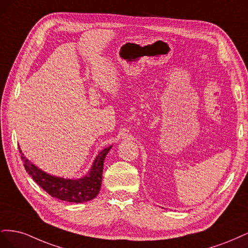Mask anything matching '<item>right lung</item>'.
I'll list each match as a JSON object with an SVG mask.
<instances>
[{"mask_svg": "<svg viewBox=\"0 0 248 248\" xmlns=\"http://www.w3.org/2000/svg\"><path fill=\"white\" fill-rule=\"evenodd\" d=\"M111 146L103 149L97 155L88 175L80 179L74 180L64 179L46 174V171L41 170L35 164L28 160L18 147L21 160L24 161V167L28 174L33 178L34 181L42 189L50 194L52 198L69 202H84L91 201L97 197L101 187L103 161L106 159V156Z\"/></svg>", "mask_w": 248, "mask_h": 248, "instance_id": "add662e5", "label": "right lung"}]
</instances>
